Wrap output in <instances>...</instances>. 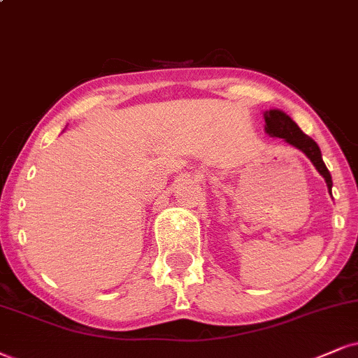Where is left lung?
<instances>
[{
  "label": "left lung",
  "mask_w": 358,
  "mask_h": 358,
  "mask_svg": "<svg viewBox=\"0 0 358 358\" xmlns=\"http://www.w3.org/2000/svg\"><path fill=\"white\" fill-rule=\"evenodd\" d=\"M264 119H266V132L272 138H282L287 143L292 144L294 148H297L299 151H302L306 156L310 159L312 164L315 166V169L320 172L322 178L327 182L329 191L332 189V176L327 169V166L322 161V154L317 143L312 138H308L307 134H303L295 122L287 116L284 111L279 109H271V111L264 113Z\"/></svg>",
  "instance_id": "left-lung-1"
}]
</instances>
